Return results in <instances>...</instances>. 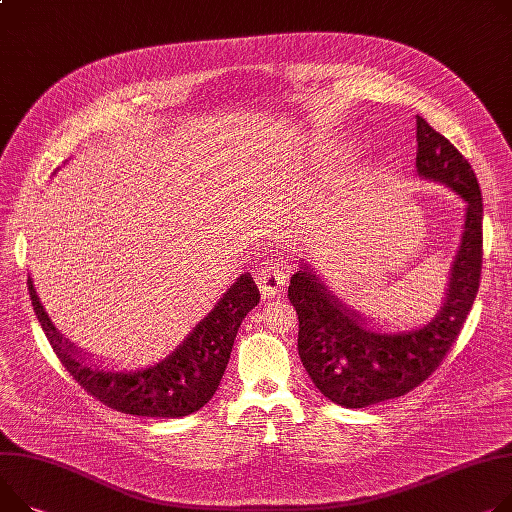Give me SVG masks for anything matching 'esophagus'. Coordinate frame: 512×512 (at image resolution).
Here are the masks:
<instances>
[{
  "label": "esophagus",
  "instance_id": "34e87169",
  "mask_svg": "<svg viewBox=\"0 0 512 512\" xmlns=\"http://www.w3.org/2000/svg\"><path fill=\"white\" fill-rule=\"evenodd\" d=\"M287 279H289L287 268H283L279 264L277 266H266V268L258 270L256 277H254V281H256L264 299L279 295L281 289L287 285Z\"/></svg>",
  "mask_w": 512,
  "mask_h": 512
}]
</instances>
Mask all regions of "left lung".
I'll return each instance as SVG.
<instances>
[{"mask_svg": "<svg viewBox=\"0 0 512 512\" xmlns=\"http://www.w3.org/2000/svg\"><path fill=\"white\" fill-rule=\"evenodd\" d=\"M416 143L418 174L447 184L467 205L461 246L439 316L414 332H373L307 264L291 277L289 301L299 320L301 363L313 385L344 408L400 398L426 381L457 340L480 289L484 207L478 178L455 145L422 116H416Z\"/></svg>", "mask_w": 512, "mask_h": 512, "instance_id": "left-lung-1", "label": "left lung"}]
</instances>
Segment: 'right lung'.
I'll return each instance as SVG.
<instances>
[{"instance_id":"obj_1","label":"right lung","mask_w":512,"mask_h":512,"mask_svg":"<svg viewBox=\"0 0 512 512\" xmlns=\"http://www.w3.org/2000/svg\"><path fill=\"white\" fill-rule=\"evenodd\" d=\"M28 291L53 352L77 385L116 412L149 418L188 416L213 398L229 363L235 334L246 313L260 301L252 274L246 272L166 361L135 373H112L75 357L71 344L63 342L51 324L30 279Z\"/></svg>"}]
</instances>
